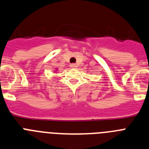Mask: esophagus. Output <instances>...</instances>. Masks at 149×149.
<instances>
[{
    "label": "esophagus",
    "mask_w": 149,
    "mask_h": 149,
    "mask_svg": "<svg viewBox=\"0 0 149 149\" xmlns=\"http://www.w3.org/2000/svg\"><path fill=\"white\" fill-rule=\"evenodd\" d=\"M71 67H72V68H77V65H76V64H74V63H72V64H71V65H70Z\"/></svg>",
    "instance_id": "obj_1"
}]
</instances>
